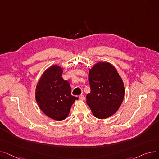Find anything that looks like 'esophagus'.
I'll return each mask as SVG.
<instances>
[{"label": "esophagus", "instance_id": "34e87169", "mask_svg": "<svg viewBox=\"0 0 159 159\" xmlns=\"http://www.w3.org/2000/svg\"><path fill=\"white\" fill-rule=\"evenodd\" d=\"M79 99L80 100V101H84V100H85V97H84V95H80V96H79Z\"/></svg>", "mask_w": 159, "mask_h": 159}]
</instances>
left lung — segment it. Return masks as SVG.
<instances>
[{"label":"left lung","instance_id":"8db88e82","mask_svg":"<svg viewBox=\"0 0 159 159\" xmlns=\"http://www.w3.org/2000/svg\"><path fill=\"white\" fill-rule=\"evenodd\" d=\"M91 92L86 102L95 117L105 119L115 114L124 100L123 80L112 64L98 62L89 70Z\"/></svg>","mask_w":159,"mask_h":159}]
</instances>
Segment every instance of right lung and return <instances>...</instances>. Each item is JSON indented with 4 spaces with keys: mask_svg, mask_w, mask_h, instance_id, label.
Wrapping results in <instances>:
<instances>
[{
    "mask_svg": "<svg viewBox=\"0 0 159 159\" xmlns=\"http://www.w3.org/2000/svg\"><path fill=\"white\" fill-rule=\"evenodd\" d=\"M62 68L57 64L47 68L37 82L35 99L40 109L48 117L61 121L68 117L78 97L71 95L70 83L62 77Z\"/></svg>",
    "mask_w": 159,
    "mask_h": 159,
    "instance_id": "right-lung-1",
    "label": "right lung"
}]
</instances>
